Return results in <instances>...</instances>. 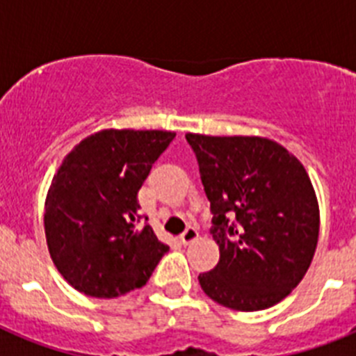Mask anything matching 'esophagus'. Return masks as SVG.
Masks as SVG:
<instances>
[{"mask_svg": "<svg viewBox=\"0 0 356 356\" xmlns=\"http://www.w3.org/2000/svg\"><path fill=\"white\" fill-rule=\"evenodd\" d=\"M196 238H197V229L194 228V226H188V228H185L184 234L180 235L181 244H191V242H194Z\"/></svg>", "mask_w": 356, "mask_h": 356, "instance_id": "1", "label": "esophagus"}]
</instances>
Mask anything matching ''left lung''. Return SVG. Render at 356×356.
Masks as SVG:
<instances>
[{
    "instance_id": "left-lung-1",
    "label": "left lung",
    "mask_w": 356,
    "mask_h": 356,
    "mask_svg": "<svg viewBox=\"0 0 356 356\" xmlns=\"http://www.w3.org/2000/svg\"><path fill=\"white\" fill-rule=\"evenodd\" d=\"M185 139L200 163L219 246L217 266L197 276L201 289L241 312L280 303L307 275L319 238V203L307 169L266 137Z\"/></svg>"
}]
</instances>
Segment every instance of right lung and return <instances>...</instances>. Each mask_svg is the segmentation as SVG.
Returning <instances> with one entry per match:
<instances>
[{
    "mask_svg": "<svg viewBox=\"0 0 356 356\" xmlns=\"http://www.w3.org/2000/svg\"><path fill=\"white\" fill-rule=\"evenodd\" d=\"M165 130H102L72 147L44 203L51 260L71 287L118 298L146 285L169 246L140 228L137 193L163 149Z\"/></svg>",
    "mask_w": 356,
    "mask_h": 356,
    "instance_id": "right-lung-1",
    "label": "right lung"
}]
</instances>
